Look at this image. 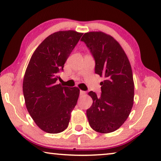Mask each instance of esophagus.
<instances>
[{
    "mask_svg": "<svg viewBox=\"0 0 161 161\" xmlns=\"http://www.w3.org/2000/svg\"><path fill=\"white\" fill-rule=\"evenodd\" d=\"M84 94H86V92L80 90V95H81V96H83V95H84Z\"/></svg>",
    "mask_w": 161,
    "mask_h": 161,
    "instance_id": "esophagus-1",
    "label": "esophagus"
}]
</instances>
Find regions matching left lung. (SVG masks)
<instances>
[{"label": "left lung", "mask_w": 161, "mask_h": 161, "mask_svg": "<svg viewBox=\"0 0 161 161\" xmlns=\"http://www.w3.org/2000/svg\"><path fill=\"white\" fill-rule=\"evenodd\" d=\"M81 41L86 44L96 62L95 73L101 82V95H88L93 104L86 115L96 132L108 133L119 128L130 115L134 99V82L129 60L119 43L101 31L86 33Z\"/></svg>", "instance_id": "8db88e82"}]
</instances>
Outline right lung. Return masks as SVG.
I'll return each instance as SVG.
<instances>
[{"mask_svg": "<svg viewBox=\"0 0 161 161\" xmlns=\"http://www.w3.org/2000/svg\"><path fill=\"white\" fill-rule=\"evenodd\" d=\"M75 31L51 34L39 45L31 58L23 82L26 108L36 124L48 133L67 128L80 90L57 84L58 73L82 36Z\"/></svg>", "mask_w": 161, "mask_h": 161, "instance_id": "add662e5", "label": "right lung"}]
</instances>
